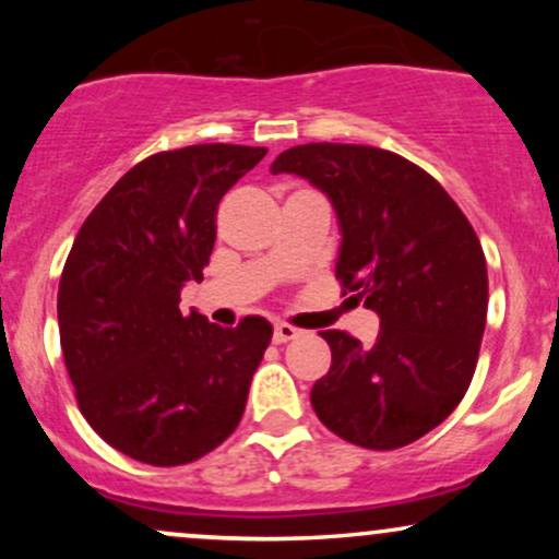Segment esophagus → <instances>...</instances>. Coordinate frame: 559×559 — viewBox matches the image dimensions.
<instances>
[{
  "mask_svg": "<svg viewBox=\"0 0 559 559\" xmlns=\"http://www.w3.org/2000/svg\"><path fill=\"white\" fill-rule=\"evenodd\" d=\"M299 336V331L294 329V325H288V323H278L275 325V331H273V342L275 344H286V342H294V338Z\"/></svg>",
  "mask_w": 559,
  "mask_h": 559,
  "instance_id": "obj_1",
  "label": "esophagus"
}]
</instances>
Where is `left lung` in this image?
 <instances>
[{
  "label": "left lung",
  "instance_id": "8db88e82",
  "mask_svg": "<svg viewBox=\"0 0 559 559\" xmlns=\"http://www.w3.org/2000/svg\"><path fill=\"white\" fill-rule=\"evenodd\" d=\"M271 170L331 199L342 228L336 278L381 318L373 346L320 333L331 370L310 391L312 409L357 447L413 444L457 407L476 373L489 307L476 230L433 176L378 146H292Z\"/></svg>",
  "mask_w": 559,
  "mask_h": 559
}]
</instances>
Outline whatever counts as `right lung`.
<instances>
[{
	"mask_svg": "<svg viewBox=\"0 0 559 559\" xmlns=\"http://www.w3.org/2000/svg\"><path fill=\"white\" fill-rule=\"evenodd\" d=\"M265 146L194 144L141 159L83 221L62 267L57 320L79 409L146 465L194 463L239 426L273 325L221 329L178 301L202 281L217 204Z\"/></svg>",
	"mask_w": 559,
	"mask_h": 559,
	"instance_id": "add662e5",
	"label": "right lung"
}]
</instances>
